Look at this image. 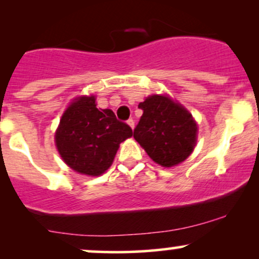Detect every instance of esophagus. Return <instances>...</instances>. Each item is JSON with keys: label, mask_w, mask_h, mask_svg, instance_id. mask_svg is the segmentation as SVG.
Returning <instances> with one entry per match:
<instances>
[{"label": "esophagus", "mask_w": 259, "mask_h": 259, "mask_svg": "<svg viewBox=\"0 0 259 259\" xmlns=\"http://www.w3.org/2000/svg\"><path fill=\"white\" fill-rule=\"evenodd\" d=\"M126 123H127V125L132 127V129H134V126H135V121H134L133 119H129L126 121Z\"/></svg>", "instance_id": "34e87169"}]
</instances>
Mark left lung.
<instances>
[{"mask_svg":"<svg viewBox=\"0 0 259 259\" xmlns=\"http://www.w3.org/2000/svg\"><path fill=\"white\" fill-rule=\"evenodd\" d=\"M142 115L134 138L150 158L170 168L192 153L197 141V124L184 106L167 95H152L139 105Z\"/></svg>","mask_w":259,"mask_h":259,"instance_id":"left-lung-1","label":"left lung"}]
</instances>
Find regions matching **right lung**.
I'll use <instances>...</instances> for the list:
<instances>
[{
    "label": "right lung",
    "instance_id": "add662e5",
    "mask_svg": "<svg viewBox=\"0 0 259 259\" xmlns=\"http://www.w3.org/2000/svg\"><path fill=\"white\" fill-rule=\"evenodd\" d=\"M133 130L111 109H99L96 97L80 96L65 109L56 130V146L65 164L76 173L99 177L112 165L120 142Z\"/></svg>",
    "mask_w": 259,
    "mask_h": 259
}]
</instances>
